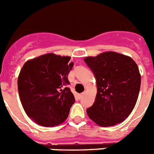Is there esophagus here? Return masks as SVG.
<instances>
[{
    "mask_svg": "<svg viewBox=\"0 0 154 154\" xmlns=\"http://www.w3.org/2000/svg\"><path fill=\"white\" fill-rule=\"evenodd\" d=\"M84 94H85V93H80V94H79V99H82V97H83Z\"/></svg>",
    "mask_w": 154,
    "mask_h": 154,
    "instance_id": "obj_1",
    "label": "esophagus"
}]
</instances>
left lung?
<instances>
[{
    "label": "left lung",
    "instance_id": "8db88e82",
    "mask_svg": "<svg viewBox=\"0 0 154 154\" xmlns=\"http://www.w3.org/2000/svg\"><path fill=\"white\" fill-rule=\"evenodd\" d=\"M84 61L97 81V93L88 116L100 126L109 127L128 117L136 103L141 85L137 64L131 57L108 51Z\"/></svg>",
    "mask_w": 154,
    "mask_h": 154
}]
</instances>
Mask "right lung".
I'll return each instance as SVG.
<instances>
[{"label": "right lung", "mask_w": 154, "mask_h": 154, "mask_svg": "<svg viewBox=\"0 0 154 154\" xmlns=\"http://www.w3.org/2000/svg\"><path fill=\"white\" fill-rule=\"evenodd\" d=\"M70 57L47 54L26 61L18 79L21 103L26 115L36 124L55 126L68 116L75 103L67 85L73 67Z\"/></svg>", "instance_id": "right-lung-1"}]
</instances>
